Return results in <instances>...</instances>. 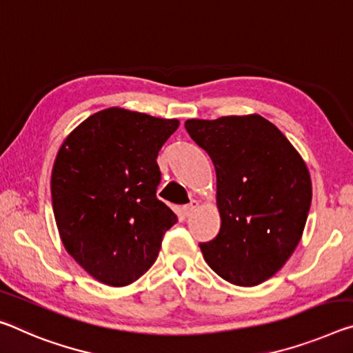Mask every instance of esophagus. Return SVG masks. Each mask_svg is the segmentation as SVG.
<instances>
[{
  "instance_id": "1",
  "label": "esophagus",
  "mask_w": 353,
  "mask_h": 353,
  "mask_svg": "<svg viewBox=\"0 0 353 353\" xmlns=\"http://www.w3.org/2000/svg\"><path fill=\"white\" fill-rule=\"evenodd\" d=\"M198 207H199V203H198V201H192V203H190V204H187V205H183V207H182L183 215H185V216H190V215L193 214L194 210L198 209Z\"/></svg>"
}]
</instances>
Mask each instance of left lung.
Masks as SVG:
<instances>
[{"instance_id": "8db88e82", "label": "left lung", "mask_w": 353, "mask_h": 353, "mask_svg": "<svg viewBox=\"0 0 353 353\" xmlns=\"http://www.w3.org/2000/svg\"><path fill=\"white\" fill-rule=\"evenodd\" d=\"M188 135L214 161L221 228L201 251L216 275L251 288L283 268L297 248L312 198L299 150L261 114L188 119Z\"/></svg>"}]
</instances>
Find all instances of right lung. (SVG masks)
<instances>
[{
    "mask_svg": "<svg viewBox=\"0 0 353 353\" xmlns=\"http://www.w3.org/2000/svg\"><path fill=\"white\" fill-rule=\"evenodd\" d=\"M177 127V119L111 106L77 125L56 154L52 203L61 242L106 286L144 275L176 225L177 215L157 198V155Z\"/></svg>",
    "mask_w": 353,
    "mask_h": 353,
    "instance_id": "right-lung-1",
    "label": "right lung"
}]
</instances>
